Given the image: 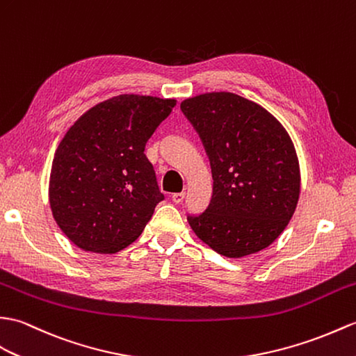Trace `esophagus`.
<instances>
[{
    "label": "esophagus",
    "mask_w": 356,
    "mask_h": 356,
    "mask_svg": "<svg viewBox=\"0 0 356 356\" xmlns=\"http://www.w3.org/2000/svg\"><path fill=\"white\" fill-rule=\"evenodd\" d=\"M171 200L175 202L176 204H179V203H181L185 200V193H175L171 195Z\"/></svg>",
    "instance_id": "1"
}]
</instances>
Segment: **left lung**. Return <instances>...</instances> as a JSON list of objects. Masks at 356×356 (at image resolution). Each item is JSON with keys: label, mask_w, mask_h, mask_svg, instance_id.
<instances>
[{"label": "left lung", "mask_w": 356, "mask_h": 356, "mask_svg": "<svg viewBox=\"0 0 356 356\" xmlns=\"http://www.w3.org/2000/svg\"><path fill=\"white\" fill-rule=\"evenodd\" d=\"M180 109L202 139L213 179L209 206L188 216L189 226L227 258L266 249L290 222L300 194L290 135L262 106L232 92L186 98Z\"/></svg>", "instance_id": "left-lung-1"}]
</instances>
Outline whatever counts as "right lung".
Returning <instances> with one entry per match:
<instances>
[{"mask_svg": "<svg viewBox=\"0 0 356 356\" xmlns=\"http://www.w3.org/2000/svg\"><path fill=\"white\" fill-rule=\"evenodd\" d=\"M176 100L122 94L90 107L57 147L49 204L62 232L80 249L117 253L143 234L163 200L144 153Z\"/></svg>", "mask_w": 356, "mask_h": 356, "instance_id": "right-lung-1", "label": "right lung"}]
</instances>
